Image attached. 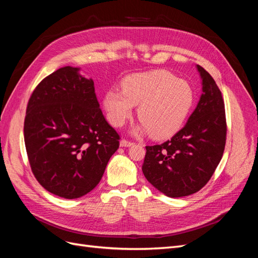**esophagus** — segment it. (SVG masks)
I'll list each match as a JSON object with an SVG mask.
<instances>
[{
  "label": "esophagus",
  "mask_w": 258,
  "mask_h": 258,
  "mask_svg": "<svg viewBox=\"0 0 258 258\" xmlns=\"http://www.w3.org/2000/svg\"><path fill=\"white\" fill-rule=\"evenodd\" d=\"M120 146L121 147H129V146H131L132 144H134V143H132V142H130V141H127V140H124V139H122L121 140V141H120Z\"/></svg>",
  "instance_id": "34e87169"
}]
</instances>
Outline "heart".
I'll return each instance as SVG.
<instances>
[{"label": "heart", "mask_w": 258, "mask_h": 258, "mask_svg": "<svg viewBox=\"0 0 258 258\" xmlns=\"http://www.w3.org/2000/svg\"><path fill=\"white\" fill-rule=\"evenodd\" d=\"M194 90L184 80L167 71H153L127 77L122 91L110 89L103 105L107 118L115 127H121L138 108L142 122L136 134H148L156 139L173 136L183 126L194 104Z\"/></svg>", "instance_id": "1"}]
</instances>
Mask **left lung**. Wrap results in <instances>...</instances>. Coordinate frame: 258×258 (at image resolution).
I'll return each instance as SVG.
<instances>
[{
  "mask_svg": "<svg viewBox=\"0 0 258 258\" xmlns=\"http://www.w3.org/2000/svg\"><path fill=\"white\" fill-rule=\"evenodd\" d=\"M202 81L199 102L185 126L165 143L146 146L143 174L166 196H189L204 187L220 163L226 143L222 92L213 77L197 66Z\"/></svg>",
  "mask_w": 258,
  "mask_h": 258,
  "instance_id": "left-lung-1",
  "label": "left lung"
}]
</instances>
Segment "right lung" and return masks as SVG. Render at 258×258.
<instances>
[{
	"label": "right lung",
	"mask_w": 258,
	"mask_h": 258,
	"mask_svg": "<svg viewBox=\"0 0 258 258\" xmlns=\"http://www.w3.org/2000/svg\"><path fill=\"white\" fill-rule=\"evenodd\" d=\"M80 71L64 67L45 77L30 97L23 127L34 176L46 190L66 199L95 188L119 146L93 81Z\"/></svg>",
	"instance_id": "obj_1"
}]
</instances>
